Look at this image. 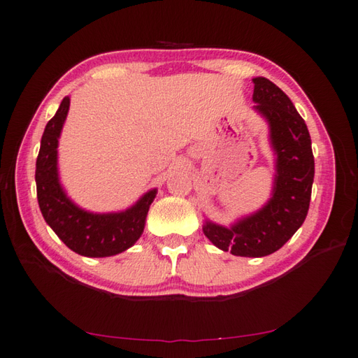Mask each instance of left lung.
Wrapping results in <instances>:
<instances>
[{
  "label": "left lung",
  "mask_w": 358,
  "mask_h": 358,
  "mask_svg": "<svg viewBox=\"0 0 358 358\" xmlns=\"http://www.w3.org/2000/svg\"><path fill=\"white\" fill-rule=\"evenodd\" d=\"M252 101L271 129L277 155L274 194L264 208L231 228L206 222L203 233L234 256H268L287 243L305 222L311 201L314 156L308 127L291 99L266 78H254Z\"/></svg>",
  "instance_id": "obj_1"
}]
</instances>
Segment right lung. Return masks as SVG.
Masks as SVG:
<instances>
[{
  "label": "right lung",
  "instance_id": "right-lung-1",
  "mask_svg": "<svg viewBox=\"0 0 358 358\" xmlns=\"http://www.w3.org/2000/svg\"><path fill=\"white\" fill-rule=\"evenodd\" d=\"M70 98L45 125L36 159V196L43 216L71 251L85 257L115 256L134 245L145 227L150 205L156 197L152 189L130 210L113 214L87 213L71 202L58 180V138L69 112Z\"/></svg>",
  "mask_w": 358,
  "mask_h": 358
}]
</instances>
